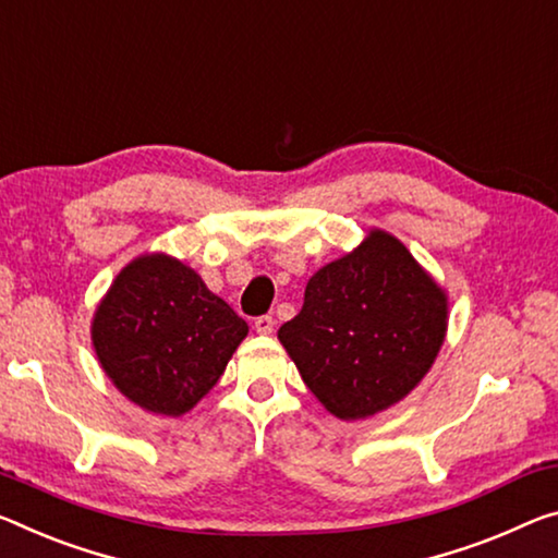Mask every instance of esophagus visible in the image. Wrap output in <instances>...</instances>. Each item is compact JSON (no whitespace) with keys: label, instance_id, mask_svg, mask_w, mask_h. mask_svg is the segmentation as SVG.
<instances>
[{"label":"esophagus","instance_id":"esophagus-1","mask_svg":"<svg viewBox=\"0 0 558 558\" xmlns=\"http://www.w3.org/2000/svg\"><path fill=\"white\" fill-rule=\"evenodd\" d=\"M272 327H276V320H272V315L255 317V332H258V335H270Z\"/></svg>","mask_w":558,"mask_h":558}]
</instances>
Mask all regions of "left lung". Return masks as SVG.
Masks as SVG:
<instances>
[{
	"label": "left lung",
	"mask_w": 558,
	"mask_h": 558,
	"mask_svg": "<svg viewBox=\"0 0 558 558\" xmlns=\"http://www.w3.org/2000/svg\"><path fill=\"white\" fill-rule=\"evenodd\" d=\"M445 332V290L395 235L369 231L307 280L278 340L327 412L365 420L422 383Z\"/></svg>",
	"instance_id": "8db88e82"
}]
</instances>
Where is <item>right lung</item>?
Returning <instances> with one entry per match:
<instances>
[{
  "instance_id": "add662e5",
  "label": "right lung",
  "mask_w": 558,
  "mask_h": 558,
  "mask_svg": "<svg viewBox=\"0 0 558 558\" xmlns=\"http://www.w3.org/2000/svg\"><path fill=\"white\" fill-rule=\"evenodd\" d=\"M245 335L243 317L163 253L131 260L92 323L96 357L117 390L166 417H181L208 395Z\"/></svg>"
}]
</instances>
